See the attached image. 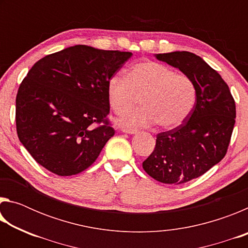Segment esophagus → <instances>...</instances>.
<instances>
[{
	"mask_svg": "<svg viewBox=\"0 0 248 248\" xmlns=\"http://www.w3.org/2000/svg\"><path fill=\"white\" fill-rule=\"evenodd\" d=\"M121 131L124 132V133H129V134L138 133V130L137 129H121Z\"/></svg>",
	"mask_w": 248,
	"mask_h": 248,
	"instance_id": "1",
	"label": "esophagus"
}]
</instances>
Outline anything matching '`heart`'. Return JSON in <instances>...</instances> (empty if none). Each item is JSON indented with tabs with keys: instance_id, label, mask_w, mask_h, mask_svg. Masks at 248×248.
Masks as SVG:
<instances>
[{
	"instance_id": "b5f03b06",
	"label": "heart",
	"mask_w": 248,
	"mask_h": 248,
	"mask_svg": "<svg viewBox=\"0 0 248 248\" xmlns=\"http://www.w3.org/2000/svg\"><path fill=\"white\" fill-rule=\"evenodd\" d=\"M106 93L109 106L118 115L130 110L141 97L142 107L118 120L125 128H146L157 123L164 129L179 127L197 100L196 84L189 75L151 60L133 64L129 75H111Z\"/></svg>"
}]
</instances>
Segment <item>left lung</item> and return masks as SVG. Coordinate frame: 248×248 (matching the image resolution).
Returning a JSON list of instances; mask_svg holds the SVG:
<instances>
[{"label":"left lung","instance_id":"8db88e82","mask_svg":"<svg viewBox=\"0 0 248 248\" xmlns=\"http://www.w3.org/2000/svg\"><path fill=\"white\" fill-rule=\"evenodd\" d=\"M194 79V110L179 127L156 136V144L142 163L151 177L180 185L203 175L228 152L236 117L235 100L221 75L199 56L188 51L155 54Z\"/></svg>","mask_w":248,"mask_h":248}]
</instances>
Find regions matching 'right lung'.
<instances>
[{"label": "right lung", "instance_id": "right-lung-1", "mask_svg": "<svg viewBox=\"0 0 248 248\" xmlns=\"http://www.w3.org/2000/svg\"><path fill=\"white\" fill-rule=\"evenodd\" d=\"M131 56L77 45L32 65L19 85L15 119L19 141L38 164L59 176L93 164L115 134L107 81Z\"/></svg>", "mask_w": 248, "mask_h": 248}]
</instances>
